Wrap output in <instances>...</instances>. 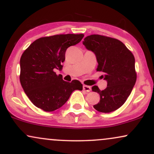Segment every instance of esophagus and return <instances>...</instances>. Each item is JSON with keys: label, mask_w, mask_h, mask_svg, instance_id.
Instances as JSON below:
<instances>
[{"label": "esophagus", "mask_w": 154, "mask_h": 154, "mask_svg": "<svg viewBox=\"0 0 154 154\" xmlns=\"http://www.w3.org/2000/svg\"><path fill=\"white\" fill-rule=\"evenodd\" d=\"M83 90L86 92H90L91 91V88L88 85H83Z\"/></svg>", "instance_id": "obj_1"}]
</instances>
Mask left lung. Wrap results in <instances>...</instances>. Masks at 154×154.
<instances>
[{
  "label": "left lung",
  "mask_w": 154,
  "mask_h": 154,
  "mask_svg": "<svg viewBox=\"0 0 154 154\" xmlns=\"http://www.w3.org/2000/svg\"><path fill=\"white\" fill-rule=\"evenodd\" d=\"M83 45L95 54L98 63L96 70L103 72L102 77L107 81L103 91L98 86L92 88L100 95V101L93 107L103 113L115 111L125 103L135 84V57L122 42L103 35L87 36Z\"/></svg>",
  "instance_id": "8db88e82"
}]
</instances>
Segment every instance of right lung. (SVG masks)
<instances>
[{"label":"right lung","mask_w":154,"mask_h":154,"mask_svg":"<svg viewBox=\"0 0 154 154\" xmlns=\"http://www.w3.org/2000/svg\"><path fill=\"white\" fill-rule=\"evenodd\" d=\"M83 34L56 35L33 42L20 59V82L35 106L45 111L61 108L75 90L82 91L79 80H63L54 70L61 69L66 49L82 40Z\"/></svg>","instance_id":"1"}]
</instances>
